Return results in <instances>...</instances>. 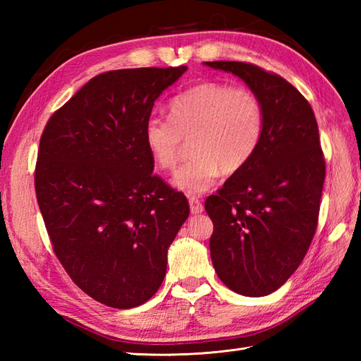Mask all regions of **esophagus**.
<instances>
[{"label": "esophagus", "instance_id": "esophagus-1", "mask_svg": "<svg viewBox=\"0 0 361 361\" xmlns=\"http://www.w3.org/2000/svg\"><path fill=\"white\" fill-rule=\"evenodd\" d=\"M189 204H190V212L192 214H202L203 212V203L198 200L197 197H190L189 198Z\"/></svg>", "mask_w": 361, "mask_h": 361}]
</instances>
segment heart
Wrapping results in <instances>:
<instances>
[{
	"instance_id": "obj_1",
	"label": "heart",
	"mask_w": 361,
	"mask_h": 361,
	"mask_svg": "<svg viewBox=\"0 0 361 361\" xmlns=\"http://www.w3.org/2000/svg\"><path fill=\"white\" fill-rule=\"evenodd\" d=\"M169 118L152 116L144 142L161 171L178 166L183 140L194 159L176 172L173 185L189 195L203 194L220 173H237L255 157L264 136V105L255 91L225 82H202L176 94Z\"/></svg>"
}]
</instances>
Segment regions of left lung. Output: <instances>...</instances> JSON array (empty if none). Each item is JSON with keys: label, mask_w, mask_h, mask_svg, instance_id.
Masks as SVG:
<instances>
[{"label": "left lung", "mask_w": 361, "mask_h": 361, "mask_svg": "<svg viewBox=\"0 0 361 361\" xmlns=\"http://www.w3.org/2000/svg\"><path fill=\"white\" fill-rule=\"evenodd\" d=\"M233 73L259 96V149L204 209L214 224L212 265L243 296L273 293L296 271L315 235L326 161L310 104L281 75L247 62H204Z\"/></svg>", "instance_id": "8db88e82"}]
</instances>
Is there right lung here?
Returning <instances> with one entry per match:
<instances>
[{
	"label": "right lung",
	"mask_w": 361,
	"mask_h": 361,
	"mask_svg": "<svg viewBox=\"0 0 361 361\" xmlns=\"http://www.w3.org/2000/svg\"><path fill=\"white\" fill-rule=\"evenodd\" d=\"M188 66L106 71L46 124L35 194L73 282L97 302L132 309L157 293L167 250L189 217L183 192L153 175L144 126Z\"/></svg>",
	"instance_id": "right-lung-1"
}]
</instances>
